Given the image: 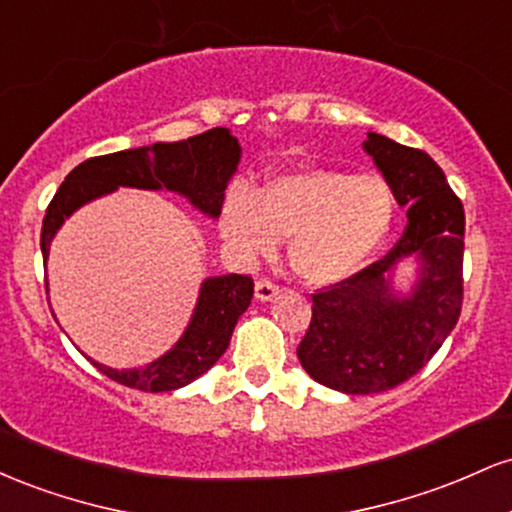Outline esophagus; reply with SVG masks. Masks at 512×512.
<instances>
[{
  "label": "esophagus",
  "instance_id": "obj_1",
  "mask_svg": "<svg viewBox=\"0 0 512 512\" xmlns=\"http://www.w3.org/2000/svg\"><path fill=\"white\" fill-rule=\"evenodd\" d=\"M279 284H274L272 279H260L255 284V296L257 301H272V298L279 296Z\"/></svg>",
  "mask_w": 512,
  "mask_h": 512
}]
</instances>
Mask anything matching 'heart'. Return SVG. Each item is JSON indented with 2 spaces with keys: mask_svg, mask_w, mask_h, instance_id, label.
<instances>
[{
  "mask_svg": "<svg viewBox=\"0 0 512 512\" xmlns=\"http://www.w3.org/2000/svg\"><path fill=\"white\" fill-rule=\"evenodd\" d=\"M395 219V192L380 175L310 168L276 175L252 192L233 185L221 204V236L238 255H272L291 240L293 272L308 284L349 279L378 252Z\"/></svg>",
  "mask_w": 512,
  "mask_h": 512,
  "instance_id": "1",
  "label": "heart"
}]
</instances>
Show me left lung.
Wrapping results in <instances>:
<instances>
[{"instance_id": "8db88e82", "label": "left lung", "mask_w": 512, "mask_h": 512, "mask_svg": "<svg viewBox=\"0 0 512 512\" xmlns=\"http://www.w3.org/2000/svg\"><path fill=\"white\" fill-rule=\"evenodd\" d=\"M363 149L407 207L402 238L383 260L313 293V317L296 354L320 385L370 395L402 385L431 361L462 310L464 209L426 151L368 134ZM422 260L407 299L389 289L386 272L402 256Z\"/></svg>"}]
</instances>
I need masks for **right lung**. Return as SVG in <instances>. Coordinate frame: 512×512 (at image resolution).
<instances>
[{
	"label": "right lung",
	"instance_id": "1",
	"mask_svg": "<svg viewBox=\"0 0 512 512\" xmlns=\"http://www.w3.org/2000/svg\"><path fill=\"white\" fill-rule=\"evenodd\" d=\"M240 161L238 139L226 127L195 134L182 142H158L142 149L117 151L79 163L64 178L60 190L48 204L40 233V250L48 262L52 236L64 219L91 199L108 195L115 187H142V190L180 192L199 211L209 216L221 214L223 190L236 173ZM255 293V281L248 274L214 276L202 284L190 327L180 342L144 368L115 370L91 361L115 383L142 392H170L190 385L219 361L228 349L238 317L248 310Z\"/></svg>",
	"mask_w": 512,
	"mask_h": 512
}]
</instances>
